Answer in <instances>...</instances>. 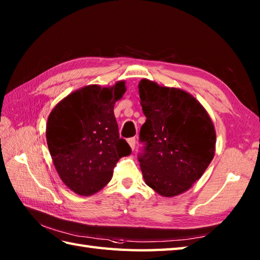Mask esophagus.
<instances>
[{
  "label": "esophagus",
  "instance_id": "1",
  "mask_svg": "<svg viewBox=\"0 0 260 260\" xmlns=\"http://www.w3.org/2000/svg\"><path fill=\"white\" fill-rule=\"evenodd\" d=\"M127 142H128V144H129L132 150H134L135 144H136V139H135V137H131V139L127 140Z\"/></svg>",
  "mask_w": 260,
  "mask_h": 260
}]
</instances>
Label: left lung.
<instances>
[{
    "label": "left lung",
    "instance_id": "obj_1",
    "mask_svg": "<svg viewBox=\"0 0 260 260\" xmlns=\"http://www.w3.org/2000/svg\"><path fill=\"white\" fill-rule=\"evenodd\" d=\"M146 121L140 137L146 142L139 157L145 183L162 197L187 191L201 178L215 151V129L208 112L191 93L139 82Z\"/></svg>",
    "mask_w": 260,
    "mask_h": 260
}]
</instances>
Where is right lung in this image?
I'll return each mask as SVG.
<instances>
[{
	"instance_id": "1",
	"label": "right lung",
	"mask_w": 260,
	"mask_h": 260,
	"mask_svg": "<svg viewBox=\"0 0 260 260\" xmlns=\"http://www.w3.org/2000/svg\"><path fill=\"white\" fill-rule=\"evenodd\" d=\"M126 91L125 81L114 86L88 85L61 99L47 121V144L63 183L89 197L112 180L118 159L131 147L118 134L114 105Z\"/></svg>"
}]
</instances>
